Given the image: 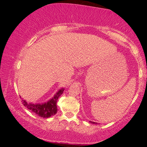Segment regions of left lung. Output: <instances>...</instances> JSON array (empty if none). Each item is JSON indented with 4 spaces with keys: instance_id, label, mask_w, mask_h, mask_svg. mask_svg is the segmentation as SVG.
Instances as JSON below:
<instances>
[{
    "instance_id": "obj_1",
    "label": "left lung",
    "mask_w": 147,
    "mask_h": 147,
    "mask_svg": "<svg viewBox=\"0 0 147 147\" xmlns=\"http://www.w3.org/2000/svg\"><path fill=\"white\" fill-rule=\"evenodd\" d=\"M90 123H93V124H97V123H94V122H91V121H90Z\"/></svg>"
}]
</instances>
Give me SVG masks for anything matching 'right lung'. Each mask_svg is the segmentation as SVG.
<instances>
[{
	"mask_svg": "<svg viewBox=\"0 0 147 147\" xmlns=\"http://www.w3.org/2000/svg\"><path fill=\"white\" fill-rule=\"evenodd\" d=\"M63 88L59 89L53 98L43 104H28L24 100H23V104L32 113L36 114L41 117L49 118L57 113L58 109H57L56 102L59 96L63 93Z\"/></svg>",
	"mask_w": 147,
	"mask_h": 147,
	"instance_id": "add662e5",
	"label": "right lung"
}]
</instances>
